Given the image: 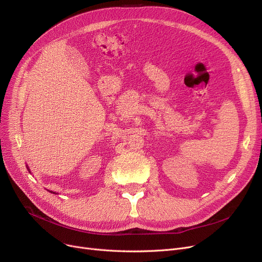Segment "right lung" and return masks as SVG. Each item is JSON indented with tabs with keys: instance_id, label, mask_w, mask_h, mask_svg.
I'll return each instance as SVG.
<instances>
[{
	"instance_id": "right-lung-1",
	"label": "right lung",
	"mask_w": 262,
	"mask_h": 262,
	"mask_svg": "<svg viewBox=\"0 0 262 262\" xmlns=\"http://www.w3.org/2000/svg\"><path fill=\"white\" fill-rule=\"evenodd\" d=\"M27 169L29 170V172L31 173V171H30V169H29V167H27ZM48 191H50V192H53V194H58V192H55V191H52V190H48Z\"/></svg>"
}]
</instances>
